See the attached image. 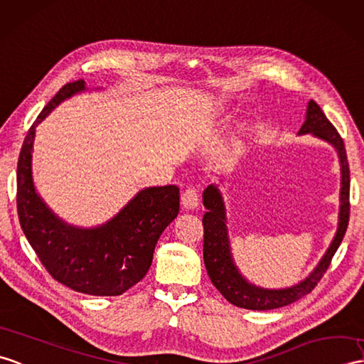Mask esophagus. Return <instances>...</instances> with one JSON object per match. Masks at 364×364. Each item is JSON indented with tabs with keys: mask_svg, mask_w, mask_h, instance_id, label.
Here are the masks:
<instances>
[{
	"mask_svg": "<svg viewBox=\"0 0 364 364\" xmlns=\"http://www.w3.org/2000/svg\"><path fill=\"white\" fill-rule=\"evenodd\" d=\"M181 205L184 209H196L198 205V192L196 188L184 189L181 193Z\"/></svg>",
	"mask_w": 364,
	"mask_h": 364,
	"instance_id": "esophagus-1",
	"label": "esophagus"
}]
</instances>
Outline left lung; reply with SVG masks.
<instances>
[{
  "mask_svg": "<svg viewBox=\"0 0 364 364\" xmlns=\"http://www.w3.org/2000/svg\"><path fill=\"white\" fill-rule=\"evenodd\" d=\"M311 133L315 136L327 141L336 149L341 164V192H340V217H338V230L335 237L327 248L326 255L319 260L316 268L304 279L299 284L289 287L282 290H267L250 284L235 267L232 256L230 239H228L226 230V213L222 193L217 186L209 184L203 192V205L208 213L203 215V259L210 282L215 289L223 294L226 301H230L232 306L248 310H273L301 299L315 289L321 277L327 272L331 260L336 252L338 247L344 237L346 230L349 223V189H350V175H349V163L346 155L344 142L336 132L332 122L327 119L323 109L315 100H310L307 105L306 122L302 124L299 134Z\"/></svg>",
  "mask_w": 364,
  "mask_h": 364,
  "instance_id": "left-lung-1",
  "label": "left lung"
}]
</instances>
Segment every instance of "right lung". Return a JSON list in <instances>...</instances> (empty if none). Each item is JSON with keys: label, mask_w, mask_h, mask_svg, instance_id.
Here are the masks:
<instances>
[{"label": "right lung", "mask_w": 364, "mask_h": 364, "mask_svg": "<svg viewBox=\"0 0 364 364\" xmlns=\"http://www.w3.org/2000/svg\"><path fill=\"white\" fill-rule=\"evenodd\" d=\"M83 90L82 79L66 83L29 129L16 167V209L24 235L55 281L92 296H119L149 272L159 235L178 215L180 189L173 184L142 189L112 220L87 230L65 223L45 205L32 180L36 127Z\"/></svg>", "instance_id": "add662e5"}]
</instances>
